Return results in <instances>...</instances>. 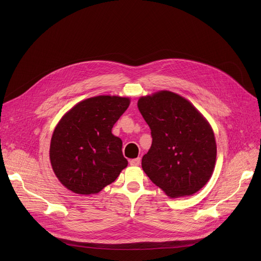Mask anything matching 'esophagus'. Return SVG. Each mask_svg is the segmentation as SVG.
Segmentation results:
<instances>
[{
	"label": "esophagus",
	"instance_id": "1",
	"mask_svg": "<svg viewBox=\"0 0 261 261\" xmlns=\"http://www.w3.org/2000/svg\"><path fill=\"white\" fill-rule=\"evenodd\" d=\"M140 163H141V159H140V158L133 159V160L130 161V165H131V166H139Z\"/></svg>",
	"mask_w": 261,
	"mask_h": 261
}]
</instances>
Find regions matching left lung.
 I'll return each instance as SVG.
<instances>
[{"instance_id":"left-lung-1","label":"left lung","mask_w":261,"mask_h":261,"mask_svg":"<svg viewBox=\"0 0 261 261\" xmlns=\"http://www.w3.org/2000/svg\"><path fill=\"white\" fill-rule=\"evenodd\" d=\"M138 107L151 130L152 144L142 167L171 198L194 195L213 174L217 145L208 121L182 96L160 91Z\"/></svg>"}]
</instances>
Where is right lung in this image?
<instances>
[{
	"label": "right lung",
	"instance_id": "obj_1",
	"mask_svg": "<svg viewBox=\"0 0 261 261\" xmlns=\"http://www.w3.org/2000/svg\"><path fill=\"white\" fill-rule=\"evenodd\" d=\"M130 105L119 96L100 95L78 102L54 130L49 159L63 186L75 194H97L114 182L128 161L112 128Z\"/></svg>",
	"mask_w": 261,
	"mask_h": 261
}]
</instances>
